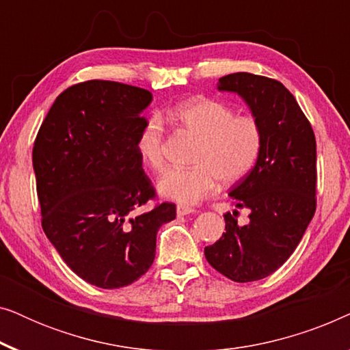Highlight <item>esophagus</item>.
<instances>
[{
	"label": "esophagus",
	"instance_id": "obj_1",
	"mask_svg": "<svg viewBox=\"0 0 350 350\" xmlns=\"http://www.w3.org/2000/svg\"><path fill=\"white\" fill-rule=\"evenodd\" d=\"M194 212L196 210L188 207V205H178V207H176V215H178V217H185V215H189Z\"/></svg>",
	"mask_w": 350,
	"mask_h": 350
}]
</instances>
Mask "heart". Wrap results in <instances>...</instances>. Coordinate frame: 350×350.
<instances>
[{"label": "heart", "mask_w": 350, "mask_h": 350, "mask_svg": "<svg viewBox=\"0 0 350 350\" xmlns=\"http://www.w3.org/2000/svg\"><path fill=\"white\" fill-rule=\"evenodd\" d=\"M180 129L198 138L188 169H170L161 176L157 189L165 199L183 205L198 204L223 185L245 178L260 161L265 133L252 116L236 111L218 100L194 98L174 109ZM165 129L159 116H151L137 135L135 148L143 164L152 172L164 169Z\"/></svg>", "instance_id": "obj_1"}]
</instances>
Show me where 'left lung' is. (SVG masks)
<instances>
[{"label": "left lung", "mask_w": 350, "mask_h": 350, "mask_svg": "<svg viewBox=\"0 0 350 350\" xmlns=\"http://www.w3.org/2000/svg\"><path fill=\"white\" fill-rule=\"evenodd\" d=\"M218 90L241 95L265 133L256 167L229 193L237 208L250 210V221L241 226L237 210L226 213V232L204 250L213 269L243 284L275 272L303 239L317 205V145L303 109L279 81L232 73L219 78Z\"/></svg>", "instance_id": "left-lung-1"}]
</instances>
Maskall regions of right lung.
Instances as JSON below:
<instances>
[{"instance_id": "right-lung-1", "label": "right lung", "mask_w": 350, "mask_h": 350, "mask_svg": "<svg viewBox=\"0 0 350 350\" xmlns=\"http://www.w3.org/2000/svg\"><path fill=\"white\" fill-rule=\"evenodd\" d=\"M150 90L114 81L75 84L55 98L33 145L47 239L71 271L100 288L140 279L156 256V234L176 205L133 217L156 189L135 142Z\"/></svg>"}]
</instances>
